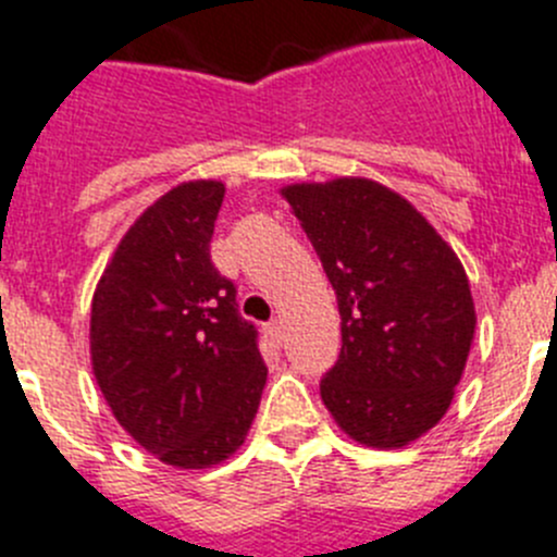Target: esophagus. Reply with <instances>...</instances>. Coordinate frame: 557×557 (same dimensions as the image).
<instances>
[{"instance_id":"1","label":"esophagus","mask_w":557,"mask_h":557,"mask_svg":"<svg viewBox=\"0 0 557 557\" xmlns=\"http://www.w3.org/2000/svg\"><path fill=\"white\" fill-rule=\"evenodd\" d=\"M263 330H267V335L272 337V341L277 343V346H280V341H283V321H280V319H272V321H269L267 326H263Z\"/></svg>"}]
</instances>
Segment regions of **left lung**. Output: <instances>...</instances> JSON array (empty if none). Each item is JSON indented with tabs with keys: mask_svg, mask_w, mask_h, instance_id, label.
Here are the masks:
<instances>
[{
	"mask_svg": "<svg viewBox=\"0 0 557 557\" xmlns=\"http://www.w3.org/2000/svg\"><path fill=\"white\" fill-rule=\"evenodd\" d=\"M337 296L341 357L321 401L355 443L393 450L454 401L475 335L465 267L431 222L371 178L280 189Z\"/></svg>",
	"mask_w": 557,
	"mask_h": 557,
	"instance_id": "8db88e82",
	"label": "left lung"
}]
</instances>
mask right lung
<instances>
[{"label": "right lung", "mask_w": 557, "mask_h": 557, "mask_svg": "<svg viewBox=\"0 0 557 557\" xmlns=\"http://www.w3.org/2000/svg\"><path fill=\"white\" fill-rule=\"evenodd\" d=\"M225 184L186 181L121 238L92 294L90 360L114 420L178 470L231 459L261 404L267 366L236 288L211 263Z\"/></svg>", "instance_id": "add662e5"}]
</instances>
